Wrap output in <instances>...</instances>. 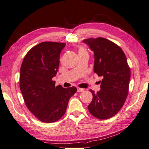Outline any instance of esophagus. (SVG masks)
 I'll list each match as a JSON object with an SVG mask.
<instances>
[{
	"instance_id": "1",
	"label": "esophagus",
	"mask_w": 149,
	"mask_h": 149,
	"mask_svg": "<svg viewBox=\"0 0 149 149\" xmlns=\"http://www.w3.org/2000/svg\"><path fill=\"white\" fill-rule=\"evenodd\" d=\"M77 91H78V92H79V93H80V92H83V91H84V89H82V88H77Z\"/></svg>"
}]
</instances>
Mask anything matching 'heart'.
<instances>
[{"label": "heart", "mask_w": 149, "mask_h": 149, "mask_svg": "<svg viewBox=\"0 0 149 149\" xmlns=\"http://www.w3.org/2000/svg\"><path fill=\"white\" fill-rule=\"evenodd\" d=\"M82 52H86V49L84 48H81L79 49V53H82Z\"/></svg>", "instance_id": "obj_1"}]
</instances>
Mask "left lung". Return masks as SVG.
I'll use <instances>...</instances> for the list:
<instances>
[{"label": "left lung", "mask_w": 149, "mask_h": 149, "mask_svg": "<svg viewBox=\"0 0 149 149\" xmlns=\"http://www.w3.org/2000/svg\"><path fill=\"white\" fill-rule=\"evenodd\" d=\"M83 43L94 52V71L102 76L101 90L93 94L90 113L100 119H109L123 106L127 96L130 70L124 53L118 45L104 38H88Z\"/></svg>", "instance_id": "1"}]
</instances>
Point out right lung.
Wrapping results in <instances>:
<instances>
[{"mask_svg": "<svg viewBox=\"0 0 149 149\" xmlns=\"http://www.w3.org/2000/svg\"><path fill=\"white\" fill-rule=\"evenodd\" d=\"M65 43L42 42L30 49L20 68V88L26 107L40 121L54 123L65 113L76 87L55 86L60 55Z\"/></svg>", "mask_w": 149, "mask_h": 149, "instance_id": "obj_1", "label": "right lung"}]
</instances>
